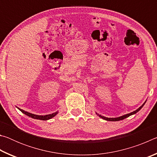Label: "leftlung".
I'll return each mask as SVG.
<instances>
[{
	"instance_id": "8db88e82",
	"label": "left lung",
	"mask_w": 157,
	"mask_h": 157,
	"mask_svg": "<svg viewBox=\"0 0 157 157\" xmlns=\"http://www.w3.org/2000/svg\"><path fill=\"white\" fill-rule=\"evenodd\" d=\"M145 102L143 103V104L140 106V107L138 109H136V111H133V112H132V113H127V114H125V115H124V116H120V117H118V118H107V117H105V116H101V115H99V114H98L97 113V115L98 116H99V117H100L101 118H102V119H104V120H105V121H121V120H123V119H124V118H127V117H129V116H132V115H133V114H135V113H136L138 111H140V109H141L143 106H144V105H145Z\"/></svg>"
}]
</instances>
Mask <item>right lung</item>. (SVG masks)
<instances>
[{
  "instance_id": "right-lung-1",
  "label": "right lung",
  "mask_w": 157,
  "mask_h": 157,
  "mask_svg": "<svg viewBox=\"0 0 157 157\" xmlns=\"http://www.w3.org/2000/svg\"><path fill=\"white\" fill-rule=\"evenodd\" d=\"M18 109H19L21 112L23 113L25 115H27L29 117H31L32 118H34V119H37V120H41V121H47V120H49V119H51L53 117L55 116L58 113V111L55 113H53L51 114H48V115H46V116H39V115H36V114H33V113H30L28 112V111H25L24 110L21 109L17 107Z\"/></svg>"
}]
</instances>
